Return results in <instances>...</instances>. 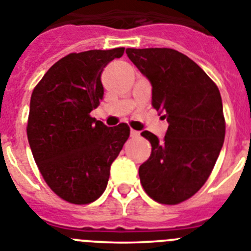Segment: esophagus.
<instances>
[{
	"label": "esophagus",
	"mask_w": 251,
	"mask_h": 251,
	"mask_svg": "<svg viewBox=\"0 0 251 251\" xmlns=\"http://www.w3.org/2000/svg\"><path fill=\"white\" fill-rule=\"evenodd\" d=\"M139 134H141V133H139L138 130L130 129V137H132V138H138V137H139Z\"/></svg>",
	"instance_id": "esophagus-1"
}]
</instances>
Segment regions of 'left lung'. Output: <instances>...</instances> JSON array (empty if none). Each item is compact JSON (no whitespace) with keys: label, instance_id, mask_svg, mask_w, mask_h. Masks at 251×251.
Here are the masks:
<instances>
[{"label":"left lung","instance_id":"left-lung-1","mask_svg":"<svg viewBox=\"0 0 251 251\" xmlns=\"http://www.w3.org/2000/svg\"><path fill=\"white\" fill-rule=\"evenodd\" d=\"M128 57L152 85V105L167 119L163 139L143 130L152 145L139 178L153 200L175 205L207 181L225 138L223 100L200 66L174 49H127Z\"/></svg>","mask_w":251,"mask_h":251}]
</instances>
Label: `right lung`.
Instances as JSON below:
<instances>
[{
    "label": "right lung",
    "mask_w": 251,
    "mask_h": 251,
    "mask_svg": "<svg viewBox=\"0 0 251 251\" xmlns=\"http://www.w3.org/2000/svg\"><path fill=\"white\" fill-rule=\"evenodd\" d=\"M124 48L69 54L32 92L27 122L31 152L49 187L85 205L105 191L110 166L129 137L126 123L108 127L90 117L103 99V69Z\"/></svg>",
    "instance_id": "add662e5"
}]
</instances>
